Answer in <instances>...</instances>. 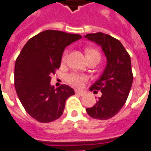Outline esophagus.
Wrapping results in <instances>:
<instances>
[{
	"mask_svg": "<svg viewBox=\"0 0 151 151\" xmlns=\"http://www.w3.org/2000/svg\"><path fill=\"white\" fill-rule=\"evenodd\" d=\"M75 93L77 94L80 95V96H83V95L85 94V93L83 92V91H75Z\"/></svg>",
	"mask_w": 151,
	"mask_h": 151,
	"instance_id": "1",
	"label": "esophagus"
}]
</instances>
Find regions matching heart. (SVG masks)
<instances>
[{"label": "heart", "mask_w": 151, "mask_h": 151, "mask_svg": "<svg viewBox=\"0 0 151 151\" xmlns=\"http://www.w3.org/2000/svg\"><path fill=\"white\" fill-rule=\"evenodd\" d=\"M68 52L66 50L64 51V53L63 54V56H62V61L64 62L67 60V58H68ZM91 55H93V56H97L100 58L99 53L97 51V50H93V49H91V50H87V56H91ZM66 81L69 84H70L73 87H82L83 86V83L87 81V78L86 76L84 75H81V74H78V73H70V74H68L67 77H66Z\"/></svg>", "instance_id": "obj_1"}]
</instances>
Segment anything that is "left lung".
<instances>
[{
  "label": "left lung",
  "instance_id": "left-lung-1",
  "mask_svg": "<svg viewBox=\"0 0 151 151\" xmlns=\"http://www.w3.org/2000/svg\"><path fill=\"white\" fill-rule=\"evenodd\" d=\"M101 47L107 58V65L100 78L90 88L102 93L96 104L86 111L94 119L107 120L117 114L124 105L133 83L131 61L121 41L104 33L84 36Z\"/></svg>",
  "mask_w": 151,
  "mask_h": 151
}]
</instances>
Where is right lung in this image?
<instances>
[{"label":"right lung","instance_id":"right-lung-1","mask_svg":"<svg viewBox=\"0 0 151 151\" xmlns=\"http://www.w3.org/2000/svg\"><path fill=\"white\" fill-rule=\"evenodd\" d=\"M82 37L60 30H47L26 43L15 62L14 86L20 101L30 116L39 122L58 119L73 88L50 85V75L60 68L67 46Z\"/></svg>","mask_w":151,"mask_h":151}]
</instances>
